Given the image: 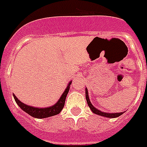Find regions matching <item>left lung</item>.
Listing matches in <instances>:
<instances>
[{"label": "left lung", "mask_w": 147, "mask_h": 147, "mask_svg": "<svg viewBox=\"0 0 147 147\" xmlns=\"http://www.w3.org/2000/svg\"><path fill=\"white\" fill-rule=\"evenodd\" d=\"M86 101H87V104L88 106L90 107V108L92 110V111H93L94 114L96 115H100V116H104V117H107V118H117L118 116H120L123 114V112H121V113H111V114H110V113H105V112H102L100 111V110H97L96 108L93 107L92 104H91V102H90V99H89V96H88V90H86Z\"/></svg>", "instance_id": "left-lung-1"}]
</instances>
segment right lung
Returning a JSON list of instances; mask_svg holds the SVG:
<instances>
[{
  "instance_id": "add662e5",
  "label": "right lung",
  "mask_w": 147,
  "mask_h": 147,
  "mask_svg": "<svg viewBox=\"0 0 147 147\" xmlns=\"http://www.w3.org/2000/svg\"><path fill=\"white\" fill-rule=\"evenodd\" d=\"M70 85L71 82H69V84L67 86V88L65 89V92L63 93L60 100L57 102V104H54V106H51V107H47V108H37V107H31V106H29V105H26V104H23L22 102L19 100L16 97L15 94L13 96H14L15 100L18 104V106L20 107V108L23 110L25 112H26L27 114L31 115L32 117L36 118H48V117H51V116H54V115H57V114H59L61 111V110L63 109V107L65 106V99H66L67 94H68V91H69Z\"/></svg>"
}]
</instances>
